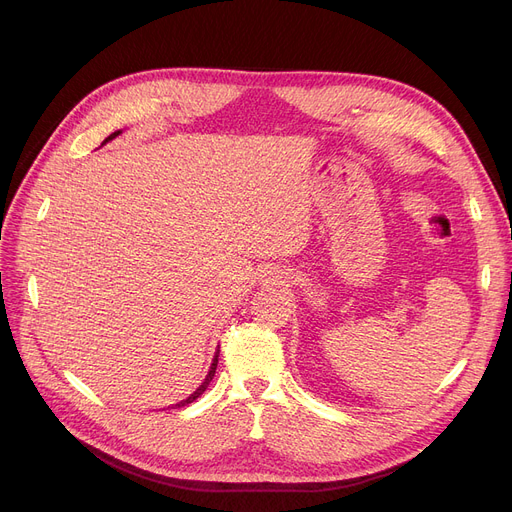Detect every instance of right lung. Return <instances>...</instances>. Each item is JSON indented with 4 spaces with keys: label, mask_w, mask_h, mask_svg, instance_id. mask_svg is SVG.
I'll list each match as a JSON object with an SVG mask.
<instances>
[{
    "label": "right lung",
    "mask_w": 512,
    "mask_h": 512,
    "mask_svg": "<svg viewBox=\"0 0 512 512\" xmlns=\"http://www.w3.org/2000/svg\"><path fill=\"white\" fill-rule=\"evenodd\" d=\"M118 134H120V130L112 132V134H110V137H107V139H105L103 143H107V141H112V139H116V137H118ZM218 357H220V351H218V353H215V357H213V363H211V367H209V373L205 375V380H203V384H201V386H199V388H197V390H195V392H193L191 396H188L186 400H180V402H178V405H172V409H180V407H186V405H191V402H193V400H197V398H199V396H201V394H203V392L207 390L209 382L213 380V375H215V367H218Z\"/></svg>",
    "instance_id": "obj_1"
}]
</instances>
